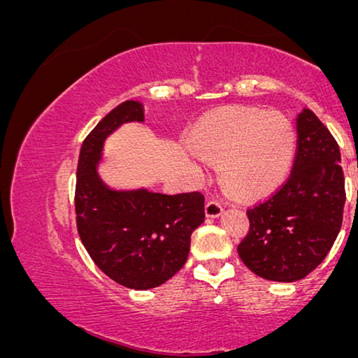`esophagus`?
<instances>
[{"instance_id":"34e87169","label":"esophagus","mask_w":358,"mask_h":358,"mask_svg":"<svg viewBox=\"0 0 358 358\" xmlns=\"http://www.w3.org/2000/svg\"><path fill=\"white\" fill-rule=\"evenodd\" d=\"M206 217L209 219H215L219 217L220 214H222V206H220V203H217V201H209V203H206Z\"/></svg>"}]
</instances>
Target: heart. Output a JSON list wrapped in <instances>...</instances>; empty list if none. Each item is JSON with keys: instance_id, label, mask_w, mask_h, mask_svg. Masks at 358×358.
Masks as SVG:
<instances>
[{"instance_id": "heart-1", "label": "heart", "mask_w": 358, "mask_h": 358, "mask_svg": "<svg viewBox=\"0 0 358 358\" xmlns=\"http://www.w3.org/2000/svg\"><path fill=\"white\" fill-rule=\"evenodd\" d=\"M189 144L201 159L219 164V181L236 198L271 194L289 177L296 131L275 110L230 107L196 124Z\"/></svg>"}]
</instances>
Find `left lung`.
<instances>
[{"label":"left lung","mask_w":358,"mask_h":358,"mask_svg":"<svg viewBox=\"0 0 358 358\" xmlns=\"http://www.w3.org/2000/svg\"><path fill=\"white\" fill-rule=\"evenodd\" d=\"M290 177L273 196L246 210L248 235L238 256L259 278L295 282L318 268L339 234L345 189L336 139L308 108L296 118Z\"/></svg>","instance_id":"8db88e82"}]
</instances>
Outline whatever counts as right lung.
<instances>
[{
    "mask_svg": "<svg viewBox=\"0 0 358 358\" xmlns=\"http://www.w3.org/2000/svg\"><path fill=\"white\" fill-rule=\"evenodd\" d=\"M144 122L143 103L127 100L102 118L80 148L76 224L84 248L117 284L148 290L172 279L188 259L191 234L204 222V196L112 189L99 177L105 139L123 123Z\"/></svg>",
    "mask_w": 358,
    "mask_h": 358,
    "instance_id": "right-lung-1",
    "label": "right lung"
}]
</instances>
